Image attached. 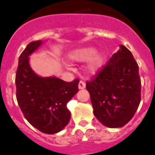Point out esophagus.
I'll return each mask as SVG.
<instances>
[{"instance_id":"obj_1","label":"esophagus","mask_w":155,"mask_h":155,"mask_svg":"<svg viewBox=\"0 0 155 155\" xmlns=\"http://www.w3.org/2000/svg\"><path fill=\"white\" fill-rule=\"evenodd\" d=\"M85 87H86V84H85V82L80 80V83H79V88L84 89L85 88Z\"/></svg>"}]
</instances>
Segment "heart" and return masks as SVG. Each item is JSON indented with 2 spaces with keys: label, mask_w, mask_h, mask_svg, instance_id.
Returning <instances> with one entry per match:
<instances>
[{
  "label": "heart",
  "mask_w": 155,
  "mask_h": 155,
  "mask_svg": "<svg viewBox=\"0 0 155 155\" xmlns=\"http://www.w3.org/2000/svg\"><path fill=\"white\" fill-rule=\"evenodd\" d=\"M95 54V50L92 48H84L78 49L71 54L70 58L75 62H86L90 60ZM104 64V56L103 54H97L89 63L87 70L90 73L99 72Z\"/></svg>",
  "instance_id": "1"
}]
</instances>
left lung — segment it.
<instances>
[{"instance_id":"8db88e82","label":"left lung","mask_w":155,"mask_h":155,"mask_svg":"<svg viewBox=\"0 0 155 155\" xmlns=\"http://www.w3.org/2000/svg\"><path fill=\"white\" fill-rule=\"evenodd\" d=\"M86 88L93 112L103 125L122 127L133 118L141 101L139 65L125 46L90 80Z\"/></svg>"}]
</instances>
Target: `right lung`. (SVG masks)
Here are the masks:
<instances>
[{
    "instance_id": "right-lung-1",
    "label": "right lung",
    "mask_w": 155,
    "mask_h": 155,
    "mask_svg": "<svg viewBox=\"0 0 155 155\" xmlns=\"http://www.w3.org/2000/svg\"><path fill=\"white\" fill-rule=\"evenodd\" d=\"M42 44L29 43L19 57L16 73V100L28 122L45 134H56L68 124L67 104L79 91L80 80L65 82L56 77H41L32 70L28 56Z\"/></svg>"
}]
</instances>
